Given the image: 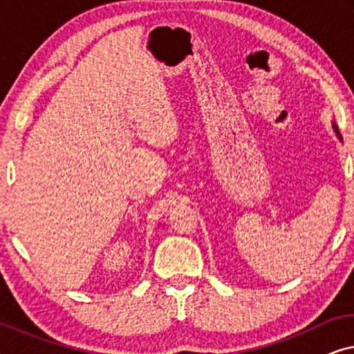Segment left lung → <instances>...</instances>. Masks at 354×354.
<instances>
[{"label":"left lung","instance_id":"left-lung-1","mask_svg":"<svg viewBox=\"0 0 354 354\" xmlns=\"http://www.w3.org/2000/svg\"><path fill=\"white\" fill-rule=\"evenodd\" d=\"M332 125H333V130H335V133H337V137L342 140V135H340V132H338V127L335 125V122H332Z\"/></svg>","mask_w":354,"mask_h":354}]
</instances>
